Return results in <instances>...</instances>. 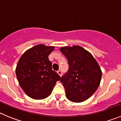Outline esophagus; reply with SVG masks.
I'll list each match as a JSON object with an SVG mask.
<instances>
[{
  "mask_svg": "<svg viewBox=\"0 0 121 121\" xmlns=\"http://www.w3.org/2000/svg\"><path fill=\"white\" fill-rule=\"evenodd\" d=\"M57 73H58V75H59V76H62V72L60 71V70H58V72H57Z\"/></svg>",
  "mask_w": 121,
  "mask_h": 121,
  "instance_id": "esophagus-1",
  "label": "esophagus"
}]
</instances>
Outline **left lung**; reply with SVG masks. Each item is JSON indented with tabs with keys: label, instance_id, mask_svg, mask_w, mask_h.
<instances>
[{
	"label": "left lung",
	"instance_id": "left-lung-1",
	"mask_svg": "<svg viewBox=\"0 0 121 121\" xmlns=\"http://www.w3.org/2000/svg\"><path fill=\"white\" fill-rule=\"evenodd\" d=\"M60 52L68 60L69 70L63 75L66 96L73 102L89 99L97 90L101 82L102 70L92 55L78 45L63 46Z\"/></svg>",
	"mask_w": 121,
	"mask_h": 121
}]
</instances>
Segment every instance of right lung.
I'll use <instances>...</instances> for the list:
<instances>
[{"label":"right lung","mask_w":121,"mask_h":121,"mask_svg":"<svg viewBox=\"0 0 121 121\" xmlns=\"http://www.w3.org/2000/svg\"><path fill=\"white\" fill-rule=\"evenodd\" d=\"M52 46L36 45L25 51L16 68L20 87L25 94L34 99H43L49 96L60 77L52 70L48 56L54 50Z\"/></svg>","instance_id":"right-lung-1"}]
</instances>
